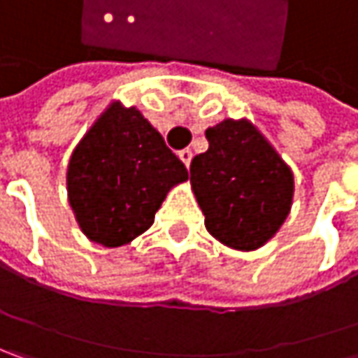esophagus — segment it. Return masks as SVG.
<instances>
[{
  "label": "esophagus",
  "instance_id": "34e87169",
  "mask_svg": "<svg viewBox=\"0 0 358 358\" xmlns=\"http://www.w3.org/2000/svg\"><path fill=\"white\" fill-rule=\"evenodd\" d=\"M178 156H180V160L186 164V168H188V166H190V162H192V150H188V148L180 150Z\"/></svg>",
  "mask_w": 358,
  "mask_h": 358
}]
</instances>
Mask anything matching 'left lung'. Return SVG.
Wrapping results in <instances>:
<instances>
[{"label":"left lung","instance_id":"8db88e82","mask_svg":"<svg viewBox=\"0 0 358 358\" xmlns=\"http://www.w3.org/2000/svg\"><path fill=\"white\" fill-rule=\"evenodd\" d=\"M208 150L190 164V184L210 234L230 248L257 250L292 206V170L248 120L206 130Z\"/></svg>","mask_w":358,"mask_h":358}]
</instances>
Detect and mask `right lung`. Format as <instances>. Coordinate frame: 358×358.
<instances>
[{
  "label": "right lung",
  "instance_id": "add662e5",
  "mask_svg": "<svg viewBox=\"0 0 358 358\" xmlns=\"http://www.w3.org/2000/svg\"><path fill=\"white\" fill-rule=\"evenodd\" d=\"M188 170L136 108L112 101L71 152L68 200L92 242L116 248L146 232Z\"/></svg>",
  "mask_w": 358,
  "mask_h": 358
}]
</instances>
